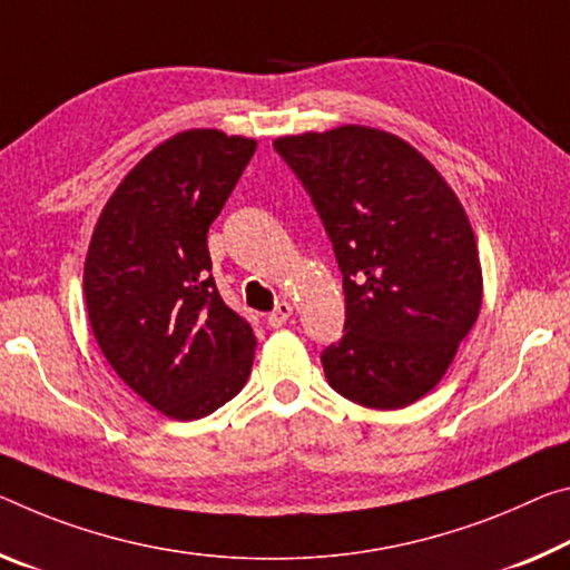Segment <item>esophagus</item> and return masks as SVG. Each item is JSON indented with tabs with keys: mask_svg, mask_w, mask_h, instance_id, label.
Instances as JSON below:
<instances>
[{
	"mask_svg": "<svg viewBox=\"0 0 570 570\" xmlns=\"http://www.w3.org/2000/svg\"><path fill=\"white\" fill-rule=\"evenodd\" d=\"M292 314H294V306H292V304H288V302H278L276 309L271 312L266 320H268L271 327H282V324H286V320L292 317Z\"/></svg>",
	"mask_w": 570,
	"mask_h": 570,
	"instance_id": "34e87169",
	"label": "esophagus"
}]
</instances>
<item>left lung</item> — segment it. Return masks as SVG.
Returning <instances> with one entry per match:
<instances>
[{"instance_id":"8db88e82","label":"left lung","mask_w":570,"mask_h":570,"mask_svg":"<svg viewBox=\"0 0 570 570\" xmlns=\"http://www.w3.org/2000/svg\"><path fill=\"white\" fill-rule=\"evenodd\" d=\"M309 189L345 292V337L322 352L347 401L395 411L454 363L482 309V264L464 205L401 137L345 124L274 139Z\"/></svg>"}]
</instances>
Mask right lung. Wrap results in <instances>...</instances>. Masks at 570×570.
I'll return each instance as SVG.
<instances>
[{"mask_svg": "<svg viewBox=\"0 0 570 570\" xmlns=\"http://www.w3.org/2000/svg\"><path fill=\"white\" fill-rule=\"evenodd\" d=\"M256 139L187 129L129 169L88 243V322L108 365L175 421L218 411L246 385L256 334L220 299L207 228Z\"/></svg>", "mask_w": 570, "mask_h": 570, "instance_id": "right-lung-1", "label": "right lung"}]
</instances>
